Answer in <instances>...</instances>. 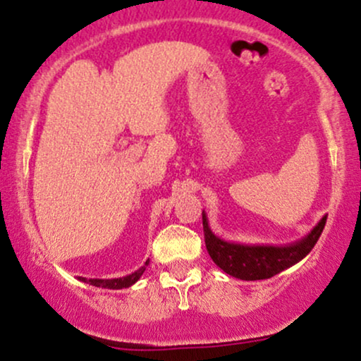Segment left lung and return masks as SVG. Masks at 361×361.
Wrapping results in <instances>:
<instances>
[{"instance_id": "obj_1", "label": "left lung", "mask_w": 361, "mask_h": 361, "mask_svg": "<svg viewBox=\"0 0 361 361\" xmlns=\"http://www.w3.org/2000/svg\"><path fill=\"white\" fill-rule=\"evenodd\" d=\"M201 215H203L204 244H207L208 255L224 272L235 279H241V281L270 279L281 274L282 270L296 265L313 250L322 231H324L325 222H327V215H324L320 222L300 241L272 246V244H241L224 241L212 232L210 226H208L207 213L203 212Z\"/></svg>"}]
</instances>
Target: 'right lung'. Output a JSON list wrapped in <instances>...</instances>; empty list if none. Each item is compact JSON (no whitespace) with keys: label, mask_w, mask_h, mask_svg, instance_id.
I'll return each instance as SVG.
<instances>
[{"label":"right lung","mask_w":361,"mask_h":361,"mask_svg":"<svg viewBox=\"0 0 361 361\" xmlns=\"http://www.w3.org/2000/svg\"><path fill=\"white\" fill-rule=\"evenodd\" d=\"M149 259H146L145 265L141 267L139 270H135L134 274L126 275V277H118V279H86V277H77L79 281L86 282V284L96 286V288H104V289H123V288H130V286L135 284L139 281L142 274H145L146 267H148Z\"/></svg>","instance_id":"right-lung-1"}]
</instances>
